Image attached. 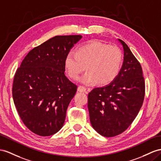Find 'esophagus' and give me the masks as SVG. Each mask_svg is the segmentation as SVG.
Masks as SVG:
<instances>
[{"label":"esophagus","mask_w":161,"mask_h":161,"mask_svg":"<svg viewBox=\"0 0 161 161\" xmlns=\"http://www.w3.org/2000/svg\"><path fill=\"white\" fill-rule=\"evenodd\" d=\"M77 91L80 92H86V88L85 87H84V86H80L79 87L77 88Z\"/></svg>","instance_id":"obj_1"}]
</instances>
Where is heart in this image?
<instances>
[{
  "mask_svg": "<svg viewBox=\"0 0 161 161\" xmlns=\"http://www.w3.org/2000/svg\"><path fill=\"white\" fill-rule=\"evenodd\" d=\"M122 53L116 45H109L98 41L81 45L77 52H70L66 56L64 67L69 76L76 80L80 73L86 72L80 78L82 84L105 85L113 81L120 73Z\"/></svg>",
  "mask_w": 161,
  "mask_h": 161,
  "instance_id": "1",
  "label": "heart"
}]
</instances>
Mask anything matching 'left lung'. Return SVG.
<instances>
[{
  "instance_id": "1",
  "label": "left lung",
  "mask_w": 161,
  "mask_h": 161,
  "mask_svg": "<svg viewBox=\"0 0 161 161\" xmlns=\"http://www.w3.org/2000/svg\"><path fill=\"white\" fill-rule=\"evenodd\" d=\"M122 45L124 61L113 81L94 88L88 97L90 120L93 129L106 137L123 133L135 120L145 95V82L141 64L128 45Z\"/></svg>"
}]
</instances>
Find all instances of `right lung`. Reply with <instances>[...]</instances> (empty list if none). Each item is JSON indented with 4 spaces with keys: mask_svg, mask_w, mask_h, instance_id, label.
Returning a JSON list of instances; mask_svg holds the SVG:
<instances>
[{
    "mask_svg": "<svg viewBox=\"0 0 161 161\" xmlns=\"http://www.w3.org/2000/svg\"><path fill=\"white\" fill-rule=\"evenodd\" d=\"M81 35L56 36L32 49L15 74L12 94L20 118L32 133L50 136L63 126L77 86L66 77L64 60Z\"/></svg>",
    "mask_w": 161,
    "mask_h": 161,
    "instance_id": "1",
    "label": "right lung"
}]
</instances>
